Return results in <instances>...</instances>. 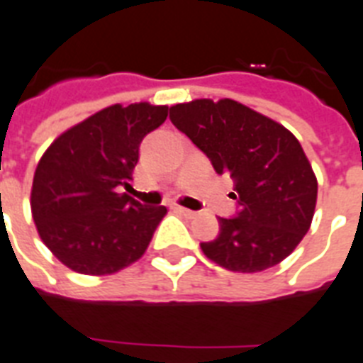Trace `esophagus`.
I'll list each match as a JSON object with an SVG mask.
<instances>
[{"label": "esophagus", "instance_id": "34e87169", "mask_svg": "<svg viewBox=\"0 0 363 363\" xmlns=\"http://www.w3.org/2000/svg\"><path fill=\"white\" fill-rule=\"evenodd\" d=\"M176 211H179V213L187 217V219H193V217H196V211L187 210V208H182V206H176Z\"/></svg>", "mask_w": 363, "mask_h": 363}]
</instances>
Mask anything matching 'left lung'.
Returning <instances> with one entry per match:
<instances>
[{
    "instance_id": "1",
    "label": "left lung",
    "mask_w": 363,
    "mask_h": 363,
    "mask_svg": "<svg viewBox=\"0 0 363 363\" xmlns=\"http://www.w3.org/2000/svg\"><path fill=\"white\" fill-rule=\"evenodd\" d=\"M170 121L236 187V216L219 217L216 240L200 243L206 257L242 274L286 259L311 227L317 204V178L296 136L232 99L176 104Z\"/></svg>"
}]
</instances>
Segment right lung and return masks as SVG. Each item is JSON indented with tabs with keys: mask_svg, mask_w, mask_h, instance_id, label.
I'll use <instances>...</instances> for the list:
<instances>
[{
	"mask_svg": "<svg viewBox=\"0 0 363 363\" xmlns=\"http://www.w3.org/2000/svg\"><path fill=\"white\" fill-rule=\"evenodd\" d=\"M167 116L168 106L114 104L57 136L40 157L31 213L40 240L67 268L108 275L144 255L167 208L120 191L131 187L140 142Z\"/></svg>",
	"mask_w": 363,
	"mask_h": 363,
	"instance_id": "right-lung-1",
	"label": "right lung"
}]
</instances>
